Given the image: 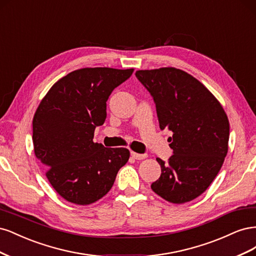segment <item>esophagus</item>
Masks as SVG:
<instances>
[{"mask_svg": "<svg viewBox=\"0 0 256 256\" xmlns=\"http://www.w3.org/2000/svg\"><path fill=\"white\" fill-rule=\"evenodd\" d=\"M131 156H132L136 160H142V159L147 158V154H138L136 152H131Z\"/></svg>", "mask_w": 256, "mask_h": 256, "instance_id": "obj_1", "label": "esophagus"}]
</instances>
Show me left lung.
Here are the masks:
<instances>
[{
	"instance_id": "8db88e82",
	"label": "left lung",
	"mask_w": 256,
	"mask_h": 256,
	"mask_svg": "<svg viewBox=\"0 0 256 256\" xmlns=\"http://www.w3.org/2000/svg\"><path fill=\"white\" fill-rule=\"evenodd\" d=\"M136 76L154 98L160 129L173 132L174 154L168 162L157 158L161 175L150 187L168 202H190L206 191L226 159L228 115L207 88L180 69L138 70Z\"/></svg>"
}]
</instances>
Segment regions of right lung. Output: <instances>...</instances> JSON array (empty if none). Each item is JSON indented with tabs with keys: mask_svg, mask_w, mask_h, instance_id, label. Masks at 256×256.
<instances>
[{
	"mask_svg": "<svg viewBox=\"0 0 256 256\" xmlns=\"http://www.w3.org/2000/svg\"><path fill=\"white\" fill-rule=\"evenodd\" d=\"M134 72L109 67L82 68L52 85L33 118L35 156L58 194L88 205L110 191L130 152L92 142L106 118V100Z\"/></svg>",
	"mask_w": 256,
	"mask_h": 256,
	"instance_id": "obj_1",
	"label": "right lung"
}]
</instances>
